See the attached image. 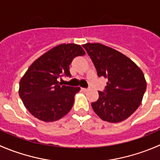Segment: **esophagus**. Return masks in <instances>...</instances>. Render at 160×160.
<instances>
[{
  "label": "esophagus",
  "instance_id": "obj_1",
  "mask_svg": "<svg viewBox=\"0 0 160 160\" xmlns=\"http://www.w3.org/2000/svg\"><path fill=\"white\" fill-rule=\"evenodd\" d=\"M81 91H83V92H87V91H88V88H81Z\"/></svg>",
  "mask_w": 160,
  "mask_h": 160
}]
</instances>
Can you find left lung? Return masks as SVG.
Segmentation results:
<instances>
[{
  "label": "left lung",
  "mask_w": 160,
  "mask_h": 160,
  "mask_svg": "<svg viewBox=\"0 0 160 160\" xmlns=\"http://www.w3.org/2000/svg\"><path fill=\"white\" fill-rule=\"evenodd\" d=\"M83 47L98 77L108 79L105 91H98V99L91 103L94 112L109 123L123 121L142 103L147 86L143 72L131 58L108 46L87 43Z\"/></svg>",
  "instance_id": "obj_1"
}]
</instances>
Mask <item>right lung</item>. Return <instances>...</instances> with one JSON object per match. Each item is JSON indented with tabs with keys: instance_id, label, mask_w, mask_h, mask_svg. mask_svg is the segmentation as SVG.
Returning <instances> with one entry per match:
<instances>
[{
	"instance_id": "right-lung-1",
	"label": "right lung",
	"mask_w": 160,
	"mask_h": 160,
	"mask_svg": "<svg viewBox=\"0 0 160 160\" xmlns=\"http://www.w3.org/2000/svg\"><path fill=\"white\" fill-rule=\"evenodd\" d=\"M84 55V50L79 44H61L31 64L20 80L18 94L34 117L54 122L70 111L80 88L62 85L58 78L63 75L71 77L69 65L72 59Z\"/></svg>"
}]
</instances>
